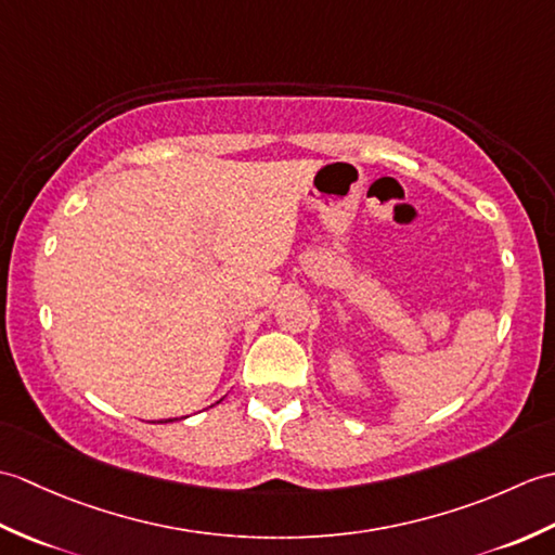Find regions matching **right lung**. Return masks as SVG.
I'll return each mask as SVG.
<instances>
[{
  "mask_svg": "<svg viewBox=\"0 0 555 555\" xmlns=\"http://www.w3.org/2000/svg\"><path fill=\"white\" fill-rule=\"evenodd\" d=\"M159 422H162V420H159ZM164 422H167V420H164ZM169 422H171V420H169Z\"/></svg>",
  "mask_w": 555,
  "mask_h": 555,
  "instance_id": "add662e5",
  "label": "right lung"
}]
</instances>
